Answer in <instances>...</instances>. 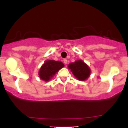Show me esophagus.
Returning a JSON list of instances; mask_svg holds the SVG:
<instances>
[{
  "label": "esophagus",
  "mask_w": 128,
  "mask_h": 128,
  "mask_svg": "<svg viewBox=\"0 0 128 128\" xmlns=\"http://www.w3.org/2000/svg\"><path fill=\"white\" fill-rule=\"evenodd\" d=\"M63 61H64V63L66 64H66H68V60H67L66 59H64V60H63Z\"/></svg>",
  "instance_id": "34e87169"
}]
</instances>
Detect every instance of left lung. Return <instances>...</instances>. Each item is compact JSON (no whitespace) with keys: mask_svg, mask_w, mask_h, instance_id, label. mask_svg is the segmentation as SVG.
<instances>
[{"mask_svg":"<svg viewBox=\"0 0 128 128\" xmlns=\"http://www.w3.org/2000/svg\"><path fill=\"white\" fill-rule=\"evenodd\" d=\"M68 68L77 80L85 81L90 77L91 70L86 63L82 60H77L74 62L70 63Z\"/></svg>","mask_w":128,"mask_h":128,"instance_id":"1","label":"left lung"}]
</instances>
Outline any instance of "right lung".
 <instances>
[{"label": "right lung", "mask_w": 128, "mask_h": 128, "mask_svg": "<svg viewBox=\"0 0 128 128\" xmlns=\"http://www.w3.org/2000/svg\"><path fill=\"white\" fill-rule=\"evenodd\" d=\"M64 67V64L60 61L54 60H46L38 72L40 78L44 82H48Z\"/></svg>", "instance_id": "add662e5"}]
</instances>
